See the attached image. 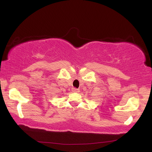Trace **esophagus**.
I'll return each instance as SVG.
<instances>
[{
	"instance_id": "1",
	"label": "esophagus",
	"mask_w": 152,
	"mask_h": 152,
	"mask_svg": "<svg viewBox=\"0 0 152 152\" xmlns=\"http://www.w3.org/2000/svg\"><path fill=\"white\" fill-rule=\"evenodd\" d=\"M72 91V92H79V90L77 88H73Z\"/></svg>"
}]
</instances>
